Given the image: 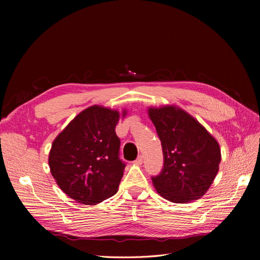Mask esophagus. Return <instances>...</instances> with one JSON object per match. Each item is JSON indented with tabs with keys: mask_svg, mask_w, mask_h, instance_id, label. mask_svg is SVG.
I'll use <instances>...</instances> for the list:
<instances>
[{
	"mask_svg": "<svg viewBox=\"0 0 260 260\" xmlns=\"http://www.w3.org/2000/svg\"><path fill=\"white\" fill-rule=\"evenodd\" d=\"M135 162H136L137 165H142V164H143V156H142V155H139V157L136 159Z\"/></svg>",
	"mask_w": 260,
	"mask_h": 260,
	"instance_id": "34e87169",
	"label": "esophagus"
}]
</instances>
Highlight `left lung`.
<instances>
[{"label": "left lung", "mask_w": 260, "mask_h": 260, "mask_svg": "<svg viewBox=\"0 0 260 260\" xmlns=\"http://www.w3.org/2000/svg\"><path fill=\"white\" fill-rule=\"evenodd\" d=\"M147 112L164 154L160 174L152 177L157 193L180 204L201 199L219 170L221 153L217 140L179 107H149Z\"/></svg>", "instance_id": "8db88e82"}]
</instances>
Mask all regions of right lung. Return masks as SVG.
<instances>
[{"label":"right lung","mask_w":260,"mask_h":260,"mask_svg":"<svg viewBox=\"0 0 260 260\" xmlns=\"http://www.w3.org/2000/svg\"><path fill=\"white\" fill-rule=\"evenodd\" d=\"M125 114L122 111L121 116ZM119 118L118 111L94 105L78 114L54 140L51 174L70 199L96 205L117 193L125 167L115 132Z\"/></svg>","instance_id":"1"}]
</instances>
